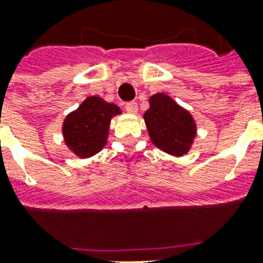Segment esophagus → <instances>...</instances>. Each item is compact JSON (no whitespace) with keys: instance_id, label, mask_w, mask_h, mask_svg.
<instances>
[{"instance_id":"34e87169","label":"esophagus","mask_w":263,"mask_h":263,"mask_svg":"<svg viewBox=\"0 0 263 263\" xmlns=\"http://www.w3.org/2000/svg\"><path fill=\"white\" fill-rule=\"evenodd\" d=\"M125 109H126V112H129V114H137L138 104L137 103H126Z\"/></svg>"}]
</instances>
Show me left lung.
Instances as JSON below:
<instances>
[{"label":"left lung","instance_id":"obj_1","mask_svg":"<svg viewBox=\"0 0 263 263\" xmlns=\"http://www.w3.org/2000/svg\"><path fill=\"white\" fill-rule=\"evenodd\" d=\"M143 120L151 141L160 151L173 156H183L190 151L197 132L196 121L167 94L158 92L149 98Z\"/></svg>","mask_w":263,"mask_h":263}]
</instances>
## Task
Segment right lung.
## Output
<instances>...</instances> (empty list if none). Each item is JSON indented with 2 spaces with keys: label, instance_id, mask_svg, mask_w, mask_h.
I'll use <instances>...</instances> for the list:
<instances>
[{
  "label": "right lung",
  "instance_id": "1",
  "mask_svg": "<svg viewBox=\"0 0 263 263\" xmlns=\"http://www.w3.org/2000/svg\"><path fill=\"white\" fill-rule=\"evenodd\" d=\"M121 114L115 104L101 97H87L80 107L65 118L62 132L65 143L81 159L98 154L107 143L111 118Z\"/></svg>",
  "mask_w": 263,
  "mask_h": 263
}]
</instances>
